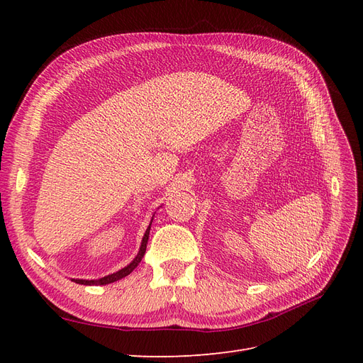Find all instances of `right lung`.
<instances>
[{"instance_id":"1","label":"right lung","mask_w":363,"mask_h":363,"mask_svg":"<svg viewBox=\"0 0 363 363\" xmlns=\"http://www.w3.org/2000/svg\"><path fill=\"white\" fill-rule=\"evenodd\" d=\"M151 223H152V218H151ZM151 223H150V225H148V228H147V232H145L144 238H142V244H140V248H139L138 256H136L133 260H131L125 268H123V269H119V271H116V272L111 274V276H106V277H103V279H98V280H82V279H72V281L79 283V284H86V286H91V284H108V283H113V281H116V280H121L123 277L128 276V274L139 265L140 260H142V257H144V255H145L147 244H148V236H150V230H151Z\"/></svg>"}]
</instances>
